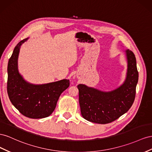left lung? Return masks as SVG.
Returning <instances> with one entry per match:
<instances>
[{
	"label": "left lung",
	"instance_id": "obj_1",
	"mask_svg": "<svg viewBox=\"0 0 152 152\" xmlns=\"http://www.w3.org/2000/svg\"><path fill=\"white\" fill-rule=\"evenodd\" d=\"M125 53L127 59V77L118 88L102 92L83 84L77 85L81 113L85 120L101 124L111 123L132 106L135 99L139 75L134 53L127 50Z\"/></svg>",
	"mask_w": 152,
	"mask_h": 152
}]
</instances>
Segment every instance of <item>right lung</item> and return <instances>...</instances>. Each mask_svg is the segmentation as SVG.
Masks as SVG:
<instances>
[{"mask_svg":"<svg viewBox=\"0 0 152 152\" xmlns=\"http://www.w3.org/2000/svg\"><path fill=\"white\" fill-rule=\"evenodd\" d=\"M18 43L7 65V91L11 103L23 115L30 118L49 116L55 109L60 95L69 86V80L34 85L24 80L18 70V58L21 45Z\"/></svg>","mask_w":152,"mask_h":152,"instance_id":"obj_1","label":"right lung"}]
</instances>
